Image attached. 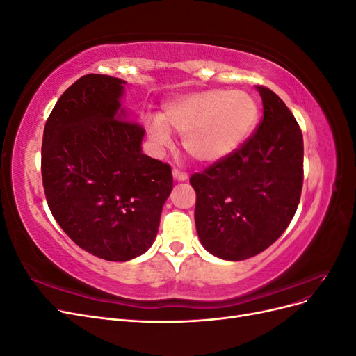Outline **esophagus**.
<instances>
[{
    "label": "esophagus",
    "mask_w": 356,
    "mask_h": 356,
    "mask_svg": "<svg viewBox=\"0 0 356 356\" xmlns=\"http://www.w3.org/2000/svg\"><path fill=\"white\" fill-rule=\"evenodd\" d=\"M172 175H174V178H175L177 181H186V179L188 178V175L186 174L184 170H179V169H177V168L172 169Z\"/></svg>",
    "instance_id": "obj_1"
}]
</instances>
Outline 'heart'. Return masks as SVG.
Returning <instances> with one entry per match:
<instances>
[{
  "label": "heart",
  "instance_id": "1",
  "mask_svg": "<svg viewBox=\"0 0 356 356\" xmlns=\"http://www.w3.org/2000/svg\"><path fill=\"white\" fill-rule=\"evenodd\" d=\"M257 118L258 105L250 93L209 89L170 101L147 131L160 147L169 144V131H175L182 135V147L193 160L213 163L245 141Z\"/></svg>",
  "mask_w": 356,
  "mask_h": 356
}]
</instances>
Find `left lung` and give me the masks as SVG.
Returning a JSON list of instances; mask_svg holds the SVG:
<instances>
[{"instance_id":"left-lung-1","label":"left lung","mask_w":356,"mask_h":356,"mask_svg":"<svg viewBox=\"0 0 356 356\" xmlns=\"http://www.w3.org/2000/svg\"><path fill=\"white\" fill-rule=\"evenodd\" d=\"M263 117L232 154L193 174L196 230L222 260L241 261L275 243L297 211L303 188V135L285 102L257 86Z\"/></svg>"}]
</instances>
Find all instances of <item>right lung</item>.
Returning <instances> with one entry per match:
<instances>
[{
	"instance_id": "add662e5",
	"label": "right lung",
	"mask_w": 356,
	"mask_h": 356,
	"mask_svg": "<svg viewBox=\"0 0 356 356\" xmlns=\"http://www.w3.org/2000/svg\"><path fill=\"white\" fill-rule=\"evenodd\" d=\"M120 79L83 75L62 93L42 134L41 177L50 212L89 254L126 261L159 230L174 179L141 152L144 127L120 110Z\"/></svg>"
}]
</instances>
